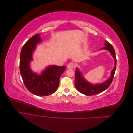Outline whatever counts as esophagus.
<instances>
[{"mask_svg":"<svg viewBox=\"0 0 133 133\" xmlns=\"http://www.w3.org/2000/svg\"><path fill=\"white\" fill-rule=\"evenodd\" d=\"M75 64L74 63H70L68 64V68H69V69H73V68L74 67Z\"/></svg>","mask_w":133,"mask_h":133,"instance_id":"34e87169","label":"esophagus"}]
</instances>
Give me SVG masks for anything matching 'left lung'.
Here are the masks:
<instances>
[{
  "instance_id": "obj_1",
  "label": "left lung",
  "mask_w": 133,
  "mask_h": 133,
  "mask_svg": "<svg viewBox=\"0 0 133 133\" xmlns=\"http://www.w3.org/2000/svg\"><path fill=\"white\" fill-rule=\"evenodd\" d=\"M105 46L102 48V49L108 50L110 52L112 57L115 59V66L113 70L111 72V76L110 78L108 79L106 82L100 84H96L93 85L86 81L85 79L83 78V76L79 71L78 68H76L75 71V86L77 90L81 93L86 95H94L100 93L104 90H105L110 85L114 78L115 71L116 69V58L115 50L113 46L111 45L108 42L105 41Z\"/></svg>"
}]
</instances>
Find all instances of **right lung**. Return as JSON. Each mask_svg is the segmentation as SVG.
I'll use <instances>...</instances> for the list:
<instances>
[{
    "label": "right lung",
    "instance_id": "right-lung-1",
    "mask_svg": "<svg viewBox=\"0 0 133 133\" xmlns=\"http://www.w3.org/2000/svg\"><path fill=\"white\" fill-rule=\"evenodd\" d=\"M40 35L33 36L23 45L20 55V72L26 89L38 96H48L53 94L59 85L60 76L66 69L65 66L51 65L41 75L33 73L29 67L32 53L36 44L41 42Z\"/></svg>",
    "mask_w": 133,
    "mask_h": 133
}]
</instances>
